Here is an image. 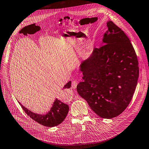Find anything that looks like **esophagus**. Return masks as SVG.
<instances>
[{
    "instance_id": "1",
    "label": "esophagus",
    "mask_w": 149,
    "mask_h": 149,
    "mask_svg": "<svg viewBox=\"0 0 149 149\" xmlns=\"http://www.w3.org/2000/svg\"><path fill=\"white\" fill-rule=\"evenodd\" d=\"M77 84H78V82H77V81H73L72 82V84H71L72 88H76L77 86Z\"/></svg>"
}]
</instances>
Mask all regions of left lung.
Returning <instances> with one entry per match:
<instances>
[{"label": "left lung", "instance_id": "obj_1", "mask_svg": "<svg viewBox=\"0 0 149 149\" xmlns=\"http://www.w3.org/2000/svg\"><path fill=\"white\" fill-rule=\"evenodd\" d=\"M103 45L81 63L83 81L78 95L103 118L120 115L130 104L139 76L137 56L130 39L113 22L107 23Z\"/></svg>", "mask_w": 149, "mask_h": 149}]
</instances>
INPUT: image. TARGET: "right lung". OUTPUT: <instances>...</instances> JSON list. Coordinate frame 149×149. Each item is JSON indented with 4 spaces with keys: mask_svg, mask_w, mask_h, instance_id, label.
<instances>
[{
    "mask_svg": "<svg viewBox=\"0 0 149 149\" xmlns=\"http://www.w3.org/2000/svg\"><path fill=\"white\" fill-rule=\"evenodd\" d=\"M71 86V81H70L64 86L63 88H70ZM19 104L25 113L33 120L47 127H54L60 125L65 120L69 111V106L60 100H58L57 99H56L53 102L50 110L45 114L35 113L28 110L21 103Z\"/></svg>",
    "mask_w": 149,
    "mask_h": 149,
    "instance_id": "right-lung-1",
    "label": "right lung"
}]
</instances>
